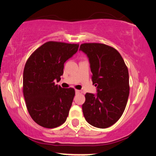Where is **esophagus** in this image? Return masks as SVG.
I'll return each instance as SVG.
<instances>
[{
  "instance_id": "34e87169",
  "label": "esophagus",
  "mask_w": 156,
  "mask_h": 156,
  "mask_svg": "<svg viewBox=\"0 0 156 156\" xmlns=\"http://www.w3.org/2000/svg\"><path fill=\"white\" fill-rule=\"evenodd\" d=\"M76 93L78 94V93H81V91L79 90H76Z\"/></svg>"
}]
</instances>
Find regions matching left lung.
I'll list each match as a JSON object with an SVG mask.
<instances>
[{"label":"left lung","mask_w":156,"mask_h":156,"mask_svg":"<svg viewBox=\"0 0 156 156\" xmlns=\"http://www.w3.org/2000/svg\"><path fill=\"white\" fill-rule=\"evenodd\" d=\"M80 50L86 54L97 86L96 95L87 93L82 109L92 126L105 129L122 117L129 95V77L124 59L115 48L100 43H84Z\"/></svg>","instance_id":"left-lung-1"}]
</instances>
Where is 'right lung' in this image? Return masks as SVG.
Here are the masks:
<instances>
[{
  "label": "right lung",
  "instance_id": "add662e5",
  "mask_svg": "<svg viewBox=\"0 0 156 156\" xmlns=\"http://www.w3.org/2000/svg\"><path fill=\"white\" fill-rule=\"evenodd\" d=\"M78 44L47 41L28 58L23 72V95L32 119L44 128L66 122L75 90L55 84L63 73L64 63L77 52Z\"/></svg>",
  "mask_w": 156,
  "mask_h": 156
}]
</instances>
